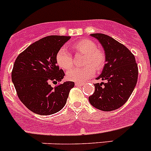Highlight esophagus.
Wrapping results in <instances>:
<instances>
[{"label": "esophagus", "instance_id": "1", "mask_svg": "<svg viewBox=\"0 0 151 151\" xmlns=\"http://www.w3.org/2000/svg\"><path fill=\"white\" fill-rule=\"evenodd\" d=\"M76 86H82L84 85V83H80V82H76Z\"/></svg>", "mask_w": 151, "mask_h": 151}]
</instances>
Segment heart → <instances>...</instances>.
<instances>
[{
    "label": "heart",
    "instance_id": "obj_1",
    "mask_svg": "<svg viewBox=\"0 0 151 151\" xmlns=\"http://www.w3.org/2000/svg\"><path fill=\"white\" fill-rule=\"evenodd\" d=\"M73 49L76 54L85 55L82 68H73L66 73V78L72 82H83L91 78L95 73V70L101 71L104 68L106 57L102 50L97 49V47L89 39H82L73 45ZM57 65L63 69H69L73 66V57L66 48L60 49L56 55Z\"/></svg>",
    "mask_w": 151,
    "mask_h": 151
}]
</instances>
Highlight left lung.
<instances>
[{"label":"left lung","mask_w":151,"mask_h":151,"mask_svg":"<svg viewBox=\"0 0 151 151\" xmlns=\"http://www.w3.org/2000/svg\"><path fill=\"white\" fill-rule=\"evenodd\" d=\"M91 35L99 41L106 57V64L97 79L106 82L94 84L95 90L89 97V102L100 110L113 111L125 104L134 91L138 65L132 53L116 40L100 33Z\"/></svg>","instance_id":"obj_1"}]
</instances>
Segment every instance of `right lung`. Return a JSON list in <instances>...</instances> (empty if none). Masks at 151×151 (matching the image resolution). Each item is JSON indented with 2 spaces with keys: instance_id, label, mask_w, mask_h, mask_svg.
I'll return each instance as SVG.
<instances>
[{
  "instance_id": "add662e5",
  "label": "right lung",
  "mask_w": 151,
  "mask_h": 151,
  "mask_svg": "<svg viewBox=\"0 0 151 151\" xmlns=\"http://www.w3.org/2000/svg\"><path fill=\"white\" fill-rule=\"evenodd\" d=\"M70 36L50 35L29 45L16 59L12 82L26 107L39 115H51L65 106L73 82L52 88L50 82H61L65 73L59 69L56 55Z\"/></svg>"
}]
</instances>
